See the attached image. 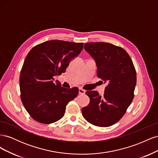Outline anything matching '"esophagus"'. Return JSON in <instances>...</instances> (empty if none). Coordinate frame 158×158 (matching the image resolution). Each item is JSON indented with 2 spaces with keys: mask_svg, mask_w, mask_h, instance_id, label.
Masks as SVG:
<instances>
[{
  "mask_svg": "<svg viewBox=\"0 0 158 158\" xmlns=\"http://www.w3.org/2000/svg\"><path fill=\"white\" fill-rule=\"evenodd\" d=\"M79 94L84 95L85 94V90H84L82 88H79Z\"/></svg>",
  "mask_w": 158,
  "mask_h": 158,
  "instance_id": "obj_1",
  "label": "esophagus"
}]
</instances>
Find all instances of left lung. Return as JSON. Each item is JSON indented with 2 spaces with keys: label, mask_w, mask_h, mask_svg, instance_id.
I'll use <instances>...</instances> for the list:
<instances>
[{
  "label": "left lung",
  "mask_w": 158,
  "mask_h": 158,
  "mask_svg": "<svg viewBox=\"0 0 158 158\" xmlns=\"http://www.w3.org/2000/svg\"><path fill=\"white\" fill-rule=\"evenodd\" d=\"M84 49L95 62L98 78L107 85L102 96L97 91L85 92L90 101L82 109V114L94 125L111 126L123 117L134 98L135 68L130 56L120 47L92 42L85 44Z\"/></svg>",
  "instance_id": "8db88e82"
}]
</instances>
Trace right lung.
<instances>
[{"label": "right lung", "mask_w": 158, "mask_h": 158, "mask_svg": "<svg viewBox=\"0 0 158 158\" xmlns=\"http://www.w3.org/2000/svg\"><path fill=\"white\" fill-rule=\"evenodd\" d=\"M84 43L50 40L35 46L26 56L20 77L21 99L34 120L44 124L59 121L66 106L79 93L78 88H64L54 76L65 73L78 56Z\"/></svg>", "instance_id": "right-lung-1"}]
</instances>
